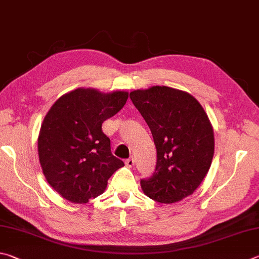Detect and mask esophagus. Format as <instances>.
Wrapping results in <instances>:
<instances>
[{"mask_svg":"<svg viewBox=\"0 0 259 259\" xmlns=\"http://www.w3.org/2000/svg\"><path fill=\"white\" fill-rule=\"evenodd\" d=\"M125 164H126L127 167H133L134 164H135V161H134L133 158H128V159L125 161Z\"/></svg>","mask_w":259,"mask_h":259,"instance_id":"34e87169","label":"esophagus"}]
</instances>
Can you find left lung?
<instances>
[{"label":"left lung","mask_w":259,"mask_h":259,"mask_svg":"<svg viewBox=\"0 0 259 259\" xmlns=\"http://www.w3.org/2000/svg\"><path fill=\"white\" fill-rule=\"evenodd\" d=\"M130 98L150 128L157 150L156 170L141 180L146 196L174 203L196 191L214 157V130L191 94L168 86L134 90Z\"/></svg>","instance_id":"1"}]
</instances>
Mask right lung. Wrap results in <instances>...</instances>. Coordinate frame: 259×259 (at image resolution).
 <instances>
[{"label":"right lung","mask_w":259,"mask_h":259,"mask_svg":"<svg viewBox=\"0 0 259 259\" xmlns=\"http://www.w3.org/2000/svg\"><path fill=\"white\" fill-rule=\"evenodd\" d=\"M128 92L79 88L61 95L40 125L37 150L48 183L62 198L86 203L104 192L124 166L111 153L102 122L125 106Z\"/></svg>","instance_id":"obj_1"}]
</instances>
